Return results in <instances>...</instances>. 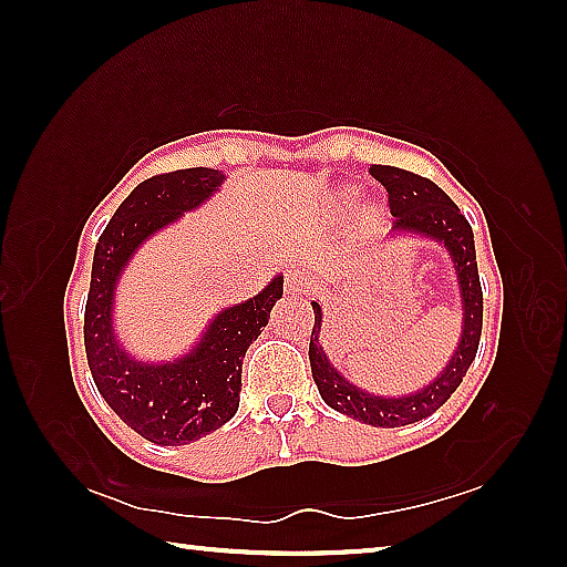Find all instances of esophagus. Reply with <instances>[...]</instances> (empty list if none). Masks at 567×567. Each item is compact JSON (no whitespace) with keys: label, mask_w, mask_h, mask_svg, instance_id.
<instances>
[{"label":"esophagus","mask_w":567,"mask_h":567,"mask_svg":"<svg viewBox=\"0 0 567 567\" xmlns=\"http://www.w3.org/2000/svg\"><path fill=\"white\" fill-rule=\"evenodd\" d=\"M312 285H315V277L302 272V270H297V267L285 272V295L302 297L312 290Z\"/></svg>","instance_id":"esophagus-1"}]
</instances>
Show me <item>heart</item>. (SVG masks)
Instances as JSON below:
<instances>
[{
  "label": "heart",
  "instance_id": "heart-1",
  "mask_svg": "<svg viewBox=\"0 0 567 567\" xmlns=\"http://www.w3.org/2000/svg\"><path fill=\"white\" fill-rule=\"evenodd\" d=\"M354 199H358V189H354V187H348V189H340L338 192V205L340 207L352 205ZM382 217H385V209H382V205H378V203L362 205V209H360V227L368 229V233H370V229H375L382 223Z\"/></svg>",
  "mask_w": 567,
  "mask_h": 567
}]
</instances>
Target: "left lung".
Instances as JSON below:
<instances>
[{
  "label": "left lung",
  "mask_w": 567,
  "mask_h": 567,
  "mask_svg": "<svg viewBox=\"0 0 567 567\" xmlns=\"http://www.w3.org/2000/svg\"><path fill=\"white\" fill-rule=\"evenodd\" d=\"M370 175L388 189V207L390 215L395 217V229L440 239L450 249V255H453L460 277V292H463L465 305L463 340H460L453 360L443 370V375L433 385H427L425 390L408 398H375L370 392H362L350 385L322 354L318 340L322 328V310L318 302H312L315 324L310 334V364L315 385H318L322 400L332 410L360 420L364 425L402 427L433 415L460 388V382H463L467 368L475 360L480 332H483V287H480L475 262L473 227H470L465 215L460 213L457 205L433 179L390 165H370Z\"/></svg>",
  "instance_id": "1"
}]
</instances>
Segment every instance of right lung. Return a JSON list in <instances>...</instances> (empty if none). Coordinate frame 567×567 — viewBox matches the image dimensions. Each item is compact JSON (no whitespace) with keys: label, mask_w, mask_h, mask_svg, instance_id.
<instances>
[{"label":"right lung","mask_w":567,"mask_h":567,"mask_svg":"<svg viewBox=\"0 0 567 567\" xmlns=\"http://www.w3.org/2000/svg\"><path fill=\"white\" fill-rule=\"evenodd\" d=\"M217 169L189 167L142 182L117 207L94 249L84 350L92 380L120 420L157 445H185L223 427L239 408L243 358L282 297V277L209 324L197 350L172 364H142L120 350L110 312L114 282L140 243L223 185Z\"/></svg>","instance_id":"add662e5"}]
</instances>
